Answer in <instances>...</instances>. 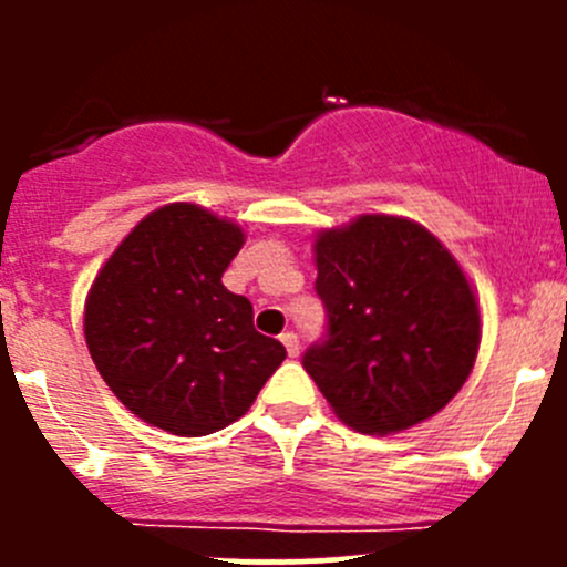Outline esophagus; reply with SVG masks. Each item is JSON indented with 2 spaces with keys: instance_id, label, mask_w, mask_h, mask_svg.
<instances>
[{
  "instance_id": "obj_1",
  "label": "esophagus",
  "mask_w": 567,
  "mask_h": 567,
  "mask_svg": "<svg viewBox=\"0 0 567 567\" xmlns=\"http://www.w3.org/2000/svg\"><path fill=\"white\" fill-rule=\"evenodd\" d=\"M279 340H282V346H285V351H288V357H299L301 342H299V337L293 334V331H285V334L279 337Z\"/></svg>"
}]
</instances>
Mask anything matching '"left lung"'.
I'll use <instances>...</instances> for the list:
<instances>
[{
  "mask_svg": "<svg viewBox=\"0 0 567 567\" xmlns=\"http://www.w3.org/2000/svg\"><path fill=\"white\" fill-rule=\"evenodd\" d=\"M326 334L301 364L346 425L394 433L458 394L480 310L455 257L416 221L359 216L316 241Z\"/></svg>",
  "mask_w": 567,
  "mask_h": 567,
  "instance_id": "left-lung-1",
  "label": "left lung"
}]
</instances>
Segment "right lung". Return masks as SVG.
Wrapping results in <instances>:
<instances>
[{
    "label": "right lung",
    "instance_id": "1",
    "mask_svg": "<svg viewBox=\"0 0 567 567\" xmlns=\"http://www.w3.org/2000/svg\"><path fill=\"white\" fill-rule=\"evenodd\" d=\"M241 227L192 203L153 210L90 288L84 337L101 379L147 425L208 436L249 411L282 364L251 305L221 285Z\"/></svg>",
    "mask_w": 567,
    "mask_h": 567
}]
</instances>
